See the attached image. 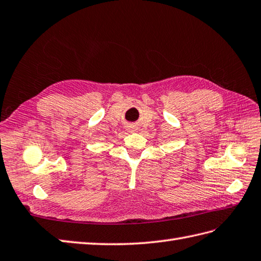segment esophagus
I'll use <instances>...</instances> for the list:
<instances>
[{
	"mask_svg": "<svg viewBox=\"0 0 261 261\" xmlns=\"http://www.w3.org/2000/svg\"><path fill=\"white\" fill-rule=\"evenodd\" d=\"M128 130H129V132H133V127H132V126L128 127Z\"/></svg>",
	"mask_w": 261,
	"mask_h": 261,
	"instance_id": "34e87169",
	"label": "esophagus"
}]
</instances>
